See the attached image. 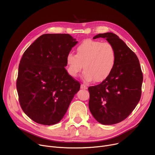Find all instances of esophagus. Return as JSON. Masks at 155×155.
Here are the masks:
<instances>
[{
	"instance_id": "1",
	"label": "esophagus",
	"mask_w": 155,
	"mask_h": 155,
	"mask_svg": "<svg viewBox=\"0 0 155 155\" xmlns=\"http://www.w3.org/2000/svg\"><path fill=\"white\" fill-rule=\"evenodd\" d=\"M80 88H82V89H87V87L86 86V85H85L84 84H82L80 85Z\"/></svg>"
}]
</instances>
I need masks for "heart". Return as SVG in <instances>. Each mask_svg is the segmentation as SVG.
I'll return each mask as SVG.
<instances>
[{
  "mask_svg": "<svg viewBox=\"0 0 155 155\" xmlns=\"http://www.w3.org/2000/svg\"><path fill=\"white\" fill-rule=\"evenodd\" d=\"M66 62L70 76L76 77L84 67L85 80L100 82L107 78L114 68L116 53L110 43L87 39L77 46V54H67Z\"/></svg>",
  "mask_w": 155,
  "mask_h": 155,
  "instance_id": "b5f03b06",
  "label": "heart"
}]
</instances>
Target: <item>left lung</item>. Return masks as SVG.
Here are the masks:
<instances>
[{
    "label": "left lung",
    "instance_id": "obj_1",
    "mask_svg": "<svg viewBox=\"0 0 155 155\" xmlns=\"http://www.w3.org/2000/svg\"><path fill=\"white\" fill-rule=\"evenodd\" d=\"M112 45L116 53L115 67L102 83L89 87L88 106L94 117L104 125L115 124L126 119L141 95L143 80L139 60L123 40L112 32L99 34Z\"/></svg>",
    "mask_w": 155,
    "mask_h": 155
}]
</instances>
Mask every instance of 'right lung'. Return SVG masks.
Returning <instances> with one entry per match:
<instances>
[{"mask_svg":"<svg viewBox=\"0 0 155 155\" xmlns=\"http://www.w3.org/2000/svg\"><path fill=\"white\" fill-rule=\"evenodd\" d=\"M77 43L68 34H45L24 51L16 87L22 110L36 123H59L80 90V82L64 68L67 54Z\"/></svg>","mask_w":155,"mask_h":155,"instance_id":"1","label":"right lung"}]
</instances>
